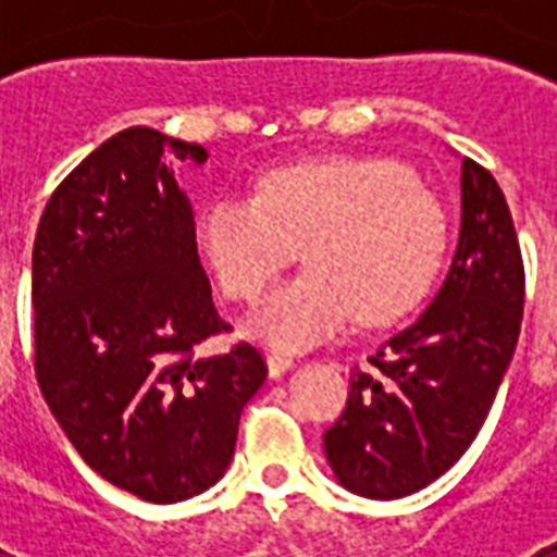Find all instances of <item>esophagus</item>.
Returning <instances> with one entry per match:
<instances>
[{"mask_svg":"<svg viewBox=\"0 0 557 557\" xmlns=\"http://www.w3.org/2000/svg\"><path fill=\"white\" fill-rule=\"evenodd\" d=\"M265 364H269L271 379H280L283 372H288L292 367H295V361H292L288 356H280V352H269V356H265Z\"/></svg>","mask_w":557,"mask_h":557,"instance_id":"34e87169","label":"esophagus"}]
</instances>
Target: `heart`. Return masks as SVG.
<instances>
[{"label": "heart", "mask_w": 557, "mask_h": 557, "mask_svg": "<svg viewBox=\"0 0 557 557\" xmlns=\"http://www.w3.org/2000/svg\"><path fill=\"white\" fill-rule=\"evenodd\" d=\"M205 260L231 300H257L300 257L309 269L274 288L248 332L274 349H309L356 314L387 323L410 312L448 251V213L416 173L384 156L274 170L260 196H222L199 216Z\"/></svg>", "instance_id": "obj_1"}]
</instances>
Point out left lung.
<instances>
[{
	"label": "left lung",
	"instance_id": "1",
	"mask_svg": "<svg viewBox=\"0 0 557 557\" xmlns=\"http://www.w3.org/2000/svg\"><path fill=\"white\" fill-rule=\"evenodd\" d=\"M462 222L431 306L349 381L323 433L347 492L396 500L440 480L468 450L509 370L523 321V260L500 185L462 159Z\"/></svg>",
	"mask_w": 557,
	"mask_h": 557
}]
</instances>
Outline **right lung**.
<instances>
[{
	"label": "right lung",
	"mask_w": 557,
	"mask_h": 557,
	"mask_svg": "<svg viewBox=\"0 0 557 557\" xmlns=\"http://www.w3.org/2000/svg\"><path fill=\"white\" fill-rule=\"evenodd\" d=\"M208 150L150 126L112 135L63 178L34 239V367L83 462L147 503L208 492L265 381L251 344L199 356L227 332L196 248L176 164Z\"/></svg>",
	"instance_id": "right-lung-1"
}]
</instances>
